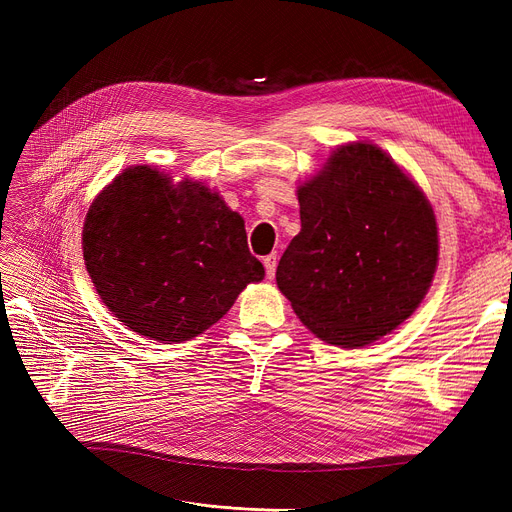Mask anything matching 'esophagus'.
Listing matches in <instances>:
<instances>
[{
    "instance_id": "esophagus-1",
    "label": "esophagus",
    "mask_w": 512,
    "mask_h": 512,
    "mask_svg": "<svg viewBox=\"0 0 512 512\" xmlns=\"http://www.w3.org/2000/svg\"><path fill=\"white\" fill-rule=\"evenodd\" d=\"M262 262H265L267 277H269V280H273V277H275V269H277V258H275V254L265 256V258H262Z\"/></svg>"
}]
</instances>
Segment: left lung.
<instances>
[{"label": "left lung", "instance_id": "left-lung-1", "mask_svg": "<svg viewBox=\"0 0 512 512\" xmlns=\"http://www.w3.org/2000/svg\"><path fill=\"white\" fill-rule=\"evenodd\" d=\"M301 232L277 288L322 342L361 348L421 305L438 267L436 213L418 183L369 141L339 145L297 188Z\"/></svg>", "mask_w": 512, "mask_h": 512}]
</instances>
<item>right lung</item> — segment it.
Masks as SVG:
<instances>
[{"mask_svg": "<svg viewBox=\"0 0 512 512\" xmlns=\"http://www.w3.org/2000/svg\"><path fill=\"white\" fill-rule=\"evenodd\" d=\"M83 258L108 312L160 344L205 333L265 277L220 192L149 164L123 170L89 205Z\"/></svg>", "mask_w": 512, "mask_h": 512, "instance_id": "1", "label": "right lung"}]
</instances>
